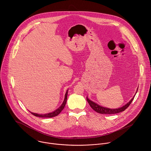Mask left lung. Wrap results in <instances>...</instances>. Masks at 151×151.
<instances>
[{
    "label": "left lung",
    "instance_id": "8db88e82",
    "mask_svg": "<svg viewBox=\"0 0 151 151\" xmlns=\"http://www.w3.org/2000/svg\"><path fill=\"white\" fill-rule=\"evenodd\" d=\"M134 98V97H133V98L128 103H127L125 105H124V106L120 107V108H118V109H109V108H107V107H102L101 106H99L97 103L92 101L91 100L88 99V97H87V100L88 103H89L90 106L91 107V108L94 111H95L96 112H97L99 114H118V113L124 111L127 108V107L130 105V104L133 101Z\"/></svg>",
    "mask_w": 151,
    "mask_h": 151
}]
</instances>
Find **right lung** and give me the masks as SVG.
<instances>
[{
	"mask_svg": "<svg viewBox=\"0 0 151 151\" xmlns=\"http://www.w3.org/2000/svg\"><path fill=\"white\" fill-rule=\"evenodd\" d=\"M68 90H67L66 93L65 94V98H64V101H63V104L61 105V106L59 107V108H58L57 110H55L53 112L47 114H44V115L37 114L32 113V112H30V113L32 115H33L34 116H37V117H40V118H52V117L56 116L63 111V109L64 108V106H65V105H66V101H67V99H68Z\"/></svg>",
	"mask_w": 151,
	"mask_h": 151,
	"instance_id": "right-lung-1",
	"label": "right lung"
}]
</instances>
